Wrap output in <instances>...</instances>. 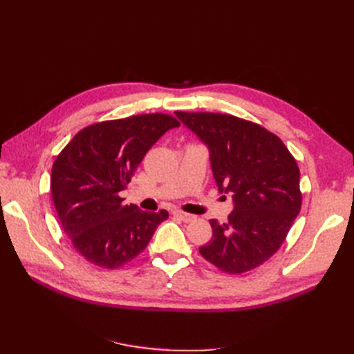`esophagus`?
<instances>
[{
  "instance_id": "obj_1",
  "label": "esophagus",
  "mask_w": 354,
  "mask_h": 354,
  "mask_svg": "<svg viewBox=\"0 0 354 354\" xmlns=\"http://www.w3.org/2000/svg\"><path fill=\"white\" fill-rule=\"evenodd\" d=\"M173 214L174 217H177V218H180L181 221H185V223H189V221H194L195 220V216H192V214H187V212H185V211H181V209H173Z\"/></svg>"
}]
</instances>
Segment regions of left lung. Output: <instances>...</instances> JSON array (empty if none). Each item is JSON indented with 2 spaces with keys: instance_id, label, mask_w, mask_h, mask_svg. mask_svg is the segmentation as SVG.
<instances>
[{
  "instance_id": "obj_1",
  "label": "left lung",
  "mask_w": 354,
  "mask_h": 354,
  "mask_svg": "<svg viewBox=\"0 0 354 354\" xmlns=\"http://www.w3.org/2000/svg\"><path fill=\"white\" fill-rule=\"evenodd\" d=\"M176 115L208 146L217 187L233 198L226 223L209 220L212 238L201 246V255L230 274L255 269L281 248L301 209L294 156L279 137L238 116Z\"/></svg>"
}]
</instances>
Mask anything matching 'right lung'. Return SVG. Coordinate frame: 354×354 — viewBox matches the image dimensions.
<instances>
[{
  "label": "right lung",
  "instance_id": "obj_1",
  "mask_svg": "<svg viewBox=\"0 0 354 354\" xmlns=\"http://www.w3.org/2000/svg\"><path fill=\"white\" fill-rule=\"evenodd\" d=\"M174 116L146 113L82 128L57 155L50 189L63 230L85 260L118 269L140 254L168 212L127 205L121 192Z\"/></svg>",
  "mask_w": 354,
  "mask_h": 354
}]
</instances>
